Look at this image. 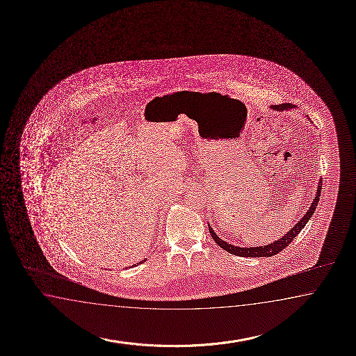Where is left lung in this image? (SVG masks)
<instances>
[{
    "mask_svg": "<svg viewBox=\"0 0 356 356\" xmlns=\"http://www.w3.org/2000/svg\"><path fill=\"white\" fill-rule=\"evenodd\" d=\"M295 106H293L291 103H284V104H275V106H270V108L275 111H287L290 108H293ZM321 191H322V180H319L318 182V188H316V194L313 203L309 207L308 211L305 212V214L302 216L300 221L298 222L293 229H290L284 236L280 237L278 240H276L275 243H270L268 245L264 246H252V248H241V246L231 245L227 244L225 240H222L221 237L217 236L213 229L211 227V225H208V229L211 232V236L213 238L214 241L218 244L220 248H222L223 250H226L227 253L234 254L237 257H248V258H258V257H272V255H276L280 253L281 250H284L286 246H289V244L293 241L295 237L298 236V234L300 232L301 229H304V226L308 223L310 217L314 213L316 206H318V202H319V197H321Z\"/></svg>",
    "mask_w": 356,
    "mask_h": 356,
    "instance_id": "obj_1",
    "label": "left lung"
}]
</instances>
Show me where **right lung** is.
I'll return each mask as SVG.
<instances>
[{
  "instance_id": "obj_1",
  "label": "right lung",
  "mask_w": 356,
  "mask_h": 356,
  "mask_svg": "<svg viewBox=\"0 0 356 356\" xmlns=\"http://www.w3.org/2000/svg\"><path fill=\"white\" fill-rule=\"evenodd\" d=\"M143 261H139V263H138V264H140V263H143ZM135 266H136V264H134V266H133V267H135Z\"/></svg>"
}]
</instances>
